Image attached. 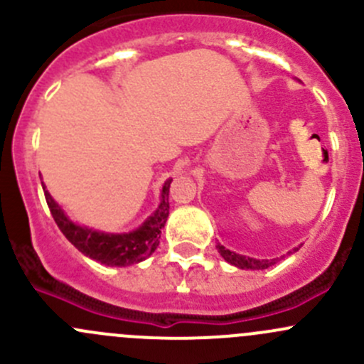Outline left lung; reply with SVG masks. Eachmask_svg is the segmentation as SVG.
<instances>
[{"label":"left lung","mask_w":364,"mask_h":364,"mask_svg":"<svg viewBox=\"0 0 364 364\" xmlns=\"http://www.w3.org/2000/svg\"><path fill=\"white\" fill-rule=\"evenodd\" d=\"M216 248H218L220 255L223 257V259L227 260L229 264H232V266L240 267V269H266V267L273 266L274 260L277 259H252V257H245V255H240V253H234L230 250H227L225 247H222V245H216ZM297 250V248H296ZM292 253V252H289Z\"/></svg>","instance_id":"obj_1"}]
</instances>
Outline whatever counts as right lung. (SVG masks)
Segmentation results:
<instances>
[{
  "label": "right lung",
  "instance_id": "obj_1",
  "mask_svg": "<svg viewBox=\"0 0 364 364\" xmlns=\"http://www.w3.org/2000/svg\"><path fill=\"white\" fill-rule=\"evenodd\" d=\"M171 183L172 179H167L161 186V200L156 211L139 229L123 234L102 232V230H95L91 227L72 222L67 213L61 209V205L50 197L43 183L42 186L54 222L58 223L61 232L77 250L90 259L105 264V266L124 267L146 260L160 245L161 227L165 225L168 216V186Z\"/></svg>",
  "mask_w": 364,
  "mask_h": 364
}]
</instances>
